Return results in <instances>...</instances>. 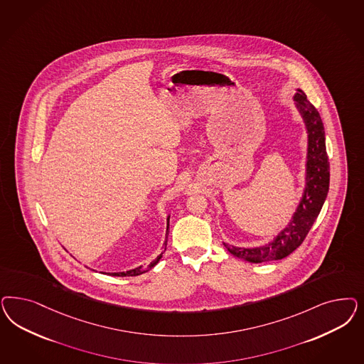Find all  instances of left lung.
Listing matches in <instances>:
<instances>
[{"label":"left lung","mask_w":364,"mask_h":364,"mask_svg":"<svg viewBox=\"0 0 364 364\" xmlns=\"http://www.w3.org/2000/svg\"><path fill=\"white\" fill-rule=\"evenodd\" d=\"M294 100L308 135L304 191L289 223L268 244L241 247L223 242L229 253L249 262H267L289 256L304 241L328 194L329 162L323 120L301 90H296Z\"/></svg>","instance_id":"obj_1"}]
</instances>
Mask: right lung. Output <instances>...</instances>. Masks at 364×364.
Wrapping results in <instances>:
<instances>
[{"label":"right lung","instance_id":"obj_1","mask_svg":"<svg viewBox=\"0 0 364 364\" xmlns=\"http://www.w3.org/2000/svg\"><path fill=\"white\" fill-rule=\"evenodd\" d=\"M168 223H170V215H167V226H166V232L168 230ZM167 235V233H166ZM167 242V241H166ZM164 256V252L158 256V257L154 259L153 262H150L147 267H138V268H134V269L126 270V272H112V273H108L109 276H119V277H126V276H139L141 273H146L150 269H153L154 267L159 262V259Z\"/></svg>","mask_w":364,"mask_h":364}]
</instances>
